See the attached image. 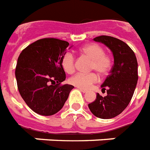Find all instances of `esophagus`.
<instances>
[{"mask_svg": "<svg viewBox=\"0 0 150 150\" xmlns=\"http://www.w3.org/2000/svg\"><path fill=\"white\" fill-rule=\"evenodd\" d=\"M79 90L81 92H82L83 93H86V92H87V90H86V89H83V88H79Z\"/></svg>", "mask_w": 150, "mask_h": 150, "instance_id": "obj_1", "label": "esophagus"}]
</instances>
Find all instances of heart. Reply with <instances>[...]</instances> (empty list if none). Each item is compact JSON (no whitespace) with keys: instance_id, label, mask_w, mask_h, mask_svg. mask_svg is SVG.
<instances>
[{"instance_id":"obj_1","label":"heart","mask_w":150,"mask_h":150,"mask_svg":"<svg viewBox=\"0 0 150 150\" xmlns=\"http://www.w3.org/2000/svg\"><path fill=\"white\" fill-rule=\"evenodd\" d=\"M80 53L91 60L90 70H94L100 76L106 75L112 66V61L110 57L105 54L103 48L97 44H87L80 49ZM62 66L67 74H73L75 70V59L71 52H65L62 56ZM98 77L94 73L76 74L69 79L73 86L83 89H88L98 81Z\"/></svg>"}]
</instances>
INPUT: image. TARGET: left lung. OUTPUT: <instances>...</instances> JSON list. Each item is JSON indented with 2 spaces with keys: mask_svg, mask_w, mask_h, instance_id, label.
<instances>
[{
  "mask_svg": "<svg viewBox=\"0 0 150 150\" xmlns=\"http://www.w3.org/2000/svg\"><path fill=\"white\" fill-rule=\"evenodd\" d=\"M93 40L104 44L111 50L114 64L110 75L100 86L102 91L106 89L107 96L97 93L96 100L88 106L97 117L112 118L122 112L133 98L138 80L137 62L130 47L117 38L100 36Z\"/></svg>",
  "mask_w": 150,
  "mask_h": 150,
  "instance_id": "1",
  "label": "left lung"
}]
</instances>
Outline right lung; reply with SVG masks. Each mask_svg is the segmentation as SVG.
<instances>
[{"label":"right lung","mask_w":150,"mask_h":150,"mask_svg":"<svg viewBox=\"0 0 150 150\" xmlns=\"http://www.w3.org/2000/svg\"><path fill=\"white\" fill-rule=\"evenodd\" d=\"M69 45L64 40L44 38L20 54L15 71L17 87L23 100L36 113L51 116L59 112L74 88L60 85L65 80L61 61Z\"/></svg>","instance_id":"1"}]
</instances>
